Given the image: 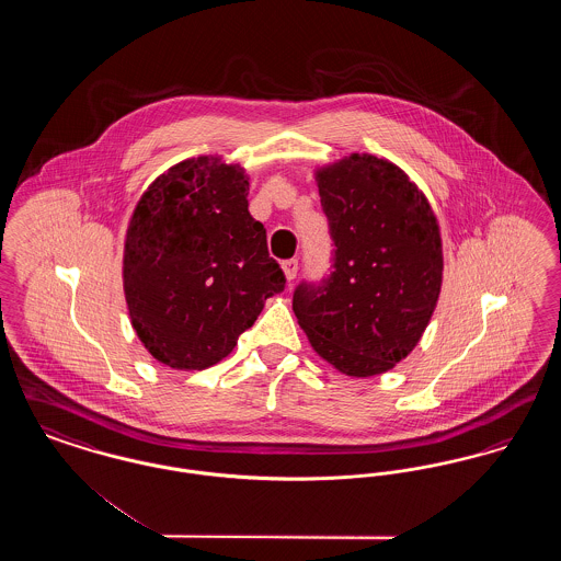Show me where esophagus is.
<instances>
[{
	"label": "esophagus",
	"mask_w": 561,
	"mask_h": 561,
	"mask_svg": "<svg viewBox=\"0 0 561 561\" xmlns=\"http://www.w3.org/2000/svg\"><path fill=\"white\" fill-rule=\"evenodd\" d=\"M282 268H284L286 279H288V282H293L294 277H296V273H298V261H296V259L284 261V263H282Z\"/></svg>",
	"instance_id": "esophagus-1"
}]
</instances>
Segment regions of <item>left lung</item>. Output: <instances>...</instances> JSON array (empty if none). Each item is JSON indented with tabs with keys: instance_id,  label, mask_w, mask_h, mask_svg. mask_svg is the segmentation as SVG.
<instances>
[{
	"instance_id": "obj_1",
	"label": "left lung",
	"mask_w": 561,
	"mask_h": 561,
	"mask_svg": "<svg viewBox=\"0 0 561 561\" xmlns=\"http://www.w3.org/2000/svg\"><path fill=\"white\" fill-rule=\"evenodd\" d=\"M316 181L334 271L294 290V316L339 373H387L419 345L439 298L437 218L401 168L368 153L323 165Z\"/></svg>"
}]
</instances>
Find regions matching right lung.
I'll return each mask as SVG.
<instances>
[{
	"mask_svg": "<svg viewBox=\"0 0 561 561\" xmlns=\"http://www.w3.org/2000/svg\"><path fill=\"white\" fill-rule=\"evenodd\" d=\"M248 187L240 163L199 156L160 174L134 208L124 294L136 336L168 368L218 364L286 286Z\"/></svg>",
	"mask_w": 561,
	"mask_h": 561,
	"instance_id": "obj_1",
	"label": "right lung"
}]
</instances>
